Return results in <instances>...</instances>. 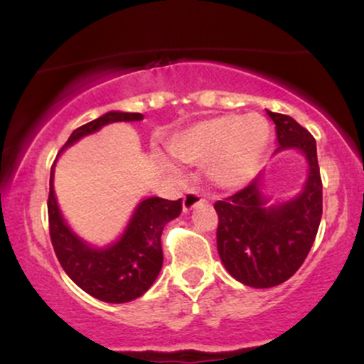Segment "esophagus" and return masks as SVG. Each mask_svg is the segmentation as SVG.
I'll return each mask as SVG.
<instances>
[{"label": "esophagus", "instance_id": "esophagus-1", "mask_svg": "<svg viewBox=\"0 0 364 364\" xmlns=\"http://www.w3.org/2000/svg\"><path fill=\"white\" fill-rule=\"evenodd\" d=\"M202 202H205V198H203L202 193L196 190H188L185 198H183V210L185 212H190L193 210L196 205H200Z\"/></svg>", "mask_w": 364, "mask_h": 364}]
</instances>
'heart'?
Listing matches in <instances>:
<instances>
[{
  "label": "heart",
  "mask_w": 364,
  "mask_h": 364,
  "mask_svg": "<svg viewBox=\"0 0 364 364\" xmlns=\"http://www.w3.org/2000/svg\"><path fill=\"white\" fill-rule=\"evenodd\" d=\"M269 140L270 127L263 116L220 114L174 133L168 149L190 164L208 161V173L215 185L237 190L258 173Z\"/></svg>",
  "instance_id": "obj_1"
}]
</instances>
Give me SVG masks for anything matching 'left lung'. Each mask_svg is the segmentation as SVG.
<instances>
[{
	"mask_svg": "<svg viewBox=\"0 0 364 364\" xmlns=\"http://www.w3.org/2000/svg\"><path fill=\"white\" fill-rule=\"evenodd\" d=\"M279 147L296 150L308 164L298 195L272 202L265 193V171L236 195L217 202V252L225 270L245 286L265 289L286 282L310 253L321 219V179L316 141L291 116L267 109Z\"/></svg>",
	"mask_w": 364,
	"mask_h": 364,
	"instance_id": "left-lung-1",
	"label": "left lung"
}]
</instances>
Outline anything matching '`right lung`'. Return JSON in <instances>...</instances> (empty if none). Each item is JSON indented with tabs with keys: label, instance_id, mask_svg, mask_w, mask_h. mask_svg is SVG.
Returning a JSON list of instances; mask_svg holds the SVG:
<instances>
[{
	"label": "right lung",
	"instance_id": "1",
	"mask_svg": "<svg viewBox=\"0 0 364 364\" xmlns=\"http://www.w3.org/2000/svg\"><path fill=\"white\" fill-rule=\"evenodd\" d=\"M141 119L144 116L140 112H106L97 119L75 129L63 145L61 152L72 147L83 136L99 132L106 124ZM56 161L49 178L48 214L51 243L63 270L80 289L101 301L128 303L140 298L156 282L161 272L162 260H164L161 246L162 229L169 220L176 219L181 214V198L164 200L159 196L141 198L118 240L104 246H94L82 240L70 228L58 207L56 193H54Z\"/></svg>",
	"mask_w": 364,
	"mask_h": 364
}]
</instances>
